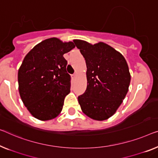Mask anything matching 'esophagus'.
<instances>
[{"mask_svg":"<svg viewBox=\"0 0 158 158\" xmlns=\"http://www.w3.org/2000/svg\"><path fill=\"white\" fill-rule=\"evenodd\" d=\"M76 77H77V74H74L72 75V78L73 79H74L75 78H76Z\"/></svg>","mask_w":158,"mask_h":158,"instance_id":"34e87169","label":"esophagus"}]
</instances>
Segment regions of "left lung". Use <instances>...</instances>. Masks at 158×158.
Masks as SVG:
<instances>
[{"label":"left lung","instance_id":"obj_1","mask_svg":"<svg viewBox=\"0 0 158 158\" xmlns=\"http://www.w3.org/2000/svg\"><path fill=\"white\" fill-rule=\"evenodd\" d=\"M74 42L86 64L87 87L78 101L87 116L96 121L111 117L126 96L131 82L124 56L103 42L91 44L80 40Z\"/></svg>","mask_w":158,"mask_h":158}]
</instances>
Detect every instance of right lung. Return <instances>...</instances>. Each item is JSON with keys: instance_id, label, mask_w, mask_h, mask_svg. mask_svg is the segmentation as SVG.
<instances>
[{"instance_id": "1", "label": "right lung", "mask_w": 158, "mask_h": 158, "mask_svg": "<svg viewBox=\"0 0 158 158\" xmlns=\"http://www.w3.org/2000/svg\"><path fill=\"white\" fill-rule=\"evenodd\" d=\"M75 48L74 42L56 37L35 46L18 70V89L30 114L41 121L55 118L62 111L65 96L70 92L71 77L64 54Z\"/></svg>"}]
</instances>
